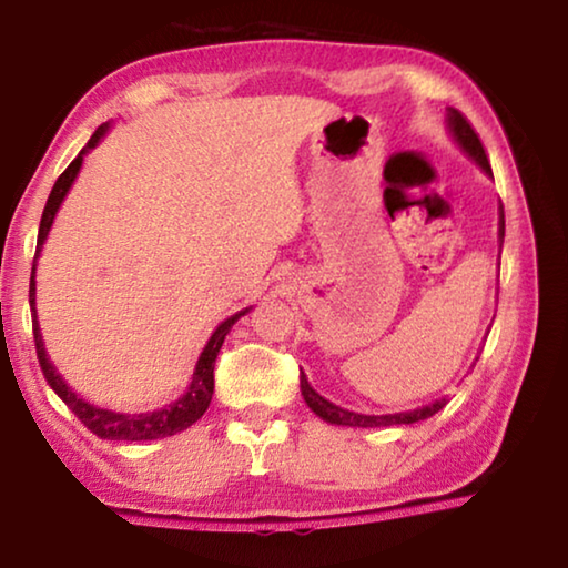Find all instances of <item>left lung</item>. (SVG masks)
<instances>
[{"mask_svg":"<svg viewBox=\"0 0 568 568\" xmlns=\"http://www.w3.org/2000/svg\"><path fill=\"white\" fill-rule=\"evenodd\" d=\"M448 130L454 134V140L460 145V150L466 152V155L476 162V165L486 172V175H491V162L486 158V150L480 145L476 130L470 128V122L460 114L458 110L448 108ZM504 207H501V220H498V237L504 240ZM478 361V358H476ZM301 390H303V398L307 403V408H311L315 416H321L323 420L335 423V426H351V428H381V426H408V423H418V420H426L430 416H436V413L446 406V398L428 403V406L416 408V410H406V413H386V416H363V413H353V410H345L341 406H335V403L325 400L321 393H315L311 388V383H307L305 376H301Z\"/></svg>","mask_w":568,"mask_h":568,"instance_id":"obj_1","label":"left lung"}]
</instances>
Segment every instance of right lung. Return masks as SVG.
Here are the masks:
<instances>
[{
    "label": "right lung",
    "instance_id": "add662e5",
    "mask_svg": "<svg viewBox=\"0 0 568 568\" xmlns=\"http://www.w3.org/2000/svg\"><path fill=\"white\" fill-rule=\"evenodd\" d=\"M110 124H102V128L94 130V134L90 138L88 145L82 148L80 155H77L70 168H67L60 178H57L54 187L50 192V197H47V205H44V213H42V223H40V235H37V255H34V265H37V257H40V250L44 245L47 235H50V227L54 223V215L57 210H60L62 200L67 192H70L72 182L77 178V172L82 168V160L88 155L90 150H94L100 145V140L108 134ZM34 267H32V277H30V305H32V331H34V345H37V358H40L42 365V373L47 383H50L52 390L57 393L64 400V406L70 408L77 418H80L84 426H88L94 436L100 438H108V440H155V438H168V436H175L180 430L190 428L192 423L197 418H203V413L207 410L210 400H213V390H215V358L220 348H223V341L225 335L230 333V328L240 321V315H245L250 307L245 311H240L235 315H230L227 321H223L217 325V331L210 335L207 345L200 353L197 365H195V373H192V381L187 390L182 393V396L170 403V406L160 408V410H152V413H114L108 408H98L88 403L84 398L77 396V393L67 386L62 381L60 373H57L54 365L47 358V351H44V343H42V333H40V323H37V311H34Z\"/></svg>",
    "mask_w": 568,
    "mask_h": 568
}]
</instances>
